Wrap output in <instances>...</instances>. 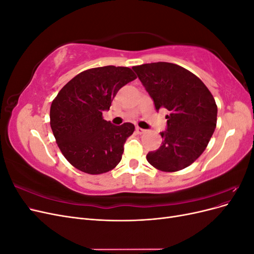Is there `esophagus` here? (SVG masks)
I'll return each mask as SVG.
<instances>
[{
	"mask_svg": "<svg viewBox=\"0 0 254 254\" xmlns=\"http://www.w3.org/2000/svg\"><path fill=\"white\" fill-rule=\"evenodd\" d=\"M135 131H136L137 133H139V134H143V133L146 132V130L143 129V128H140V127H136V128H135Z\"/></svg>",
	"mask_w": 254,
	"mask_h": 254,
	"instance_id": "obj_1",
	"label": "esophagus"
}]
</instances>
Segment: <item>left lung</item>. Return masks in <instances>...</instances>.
Returning a JSON list of instances; mask_svg holds the SVG:
<instances>
[{"label": "left lung", "instance_id": "8db88e82", "mask_svg": "<svg viewBox=\"0 0 254 254\" xmlns=\"http://www.w3.org/2000/svg\"><path fill=\"white\" fill-rule=\"evenodd\" d=\"M132 68L157 111L170 112L167 128L160 132L162 145L146 159L159 171H181L201 156L211 140L217 122L215 99L196 75L178 64L152 63Z\"/></svg>", "mask_w": 254, "mask_h": 254}]
</instances>
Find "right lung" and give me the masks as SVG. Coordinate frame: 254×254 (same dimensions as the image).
<instances>
[{
    "label": "right lung",
    "instance_id": "1",
    "mask_svg": "<svg viewBox=\"0 0 254 254\" xmlns=\"http://www.w3.org/2000/svg\"><path fill=\"white\" fill-rule=\"evenodd\" d=\"M136 78L131 68L107 65L76 75L52 102L51 128L64 158L77 170L99 175L117 166L134 125L103 119L118 91Z\"/></svg>",
    "mask_w": 254,
    "mask_h": 254
}]
</instances>
